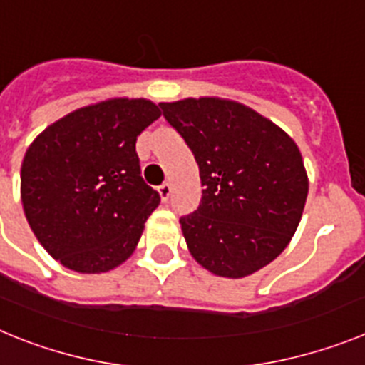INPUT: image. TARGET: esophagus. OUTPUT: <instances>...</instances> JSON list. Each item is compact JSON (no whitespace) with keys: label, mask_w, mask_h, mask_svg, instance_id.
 <instances>
[{"label":"esophagus","mask_w":365,"mask_h":365,"mask_svg":"<svg viewBox=\"0 0 365 365\" xmlns=\"http://www.w3.org/2000/svg\"><path fill=\"white\" fill-rule=\"evenodd\" d=\"M157 192H159L160 195V201L166 202L168 199H170V193H172V186L168 185V182H164V185H160L159 188H157Z\"/></svg>","instance_id":"1"}]
</instances>
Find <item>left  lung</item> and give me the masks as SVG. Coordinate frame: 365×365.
I'll return each instance as SVG.
<instances>
[{
    "mask_svg": "<svg viewBox=\"0 0 365 365\" xmlns=\"http://www.w3.org/2000/svg\"><path fill=\"white\" fill-rule=\"evenodd\" d=\"M199 164L202 199L180 217L190 254L221 278L240 279L291 243L307 201L298 146L282 128L234 100L160 102Z\"/></svg>",
    "mask_w": 365,
    "mask_h": 365,
    "instance_id": "left-lung-1",
    "label": "left lung"
}]
</instances>
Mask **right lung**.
Masks as SVG:
<instances>
[{
	"label": "right lung",
	"mask_w": 365,
	"mask_h": 365,
	"mask_svg": "<svg viewBox=\"0 0 365 365\" xmlns=\"http://www.w3.org/2000/svg\"><path fill=\"white\" fill-rule=\"evenodd\" d=\"M160 117L146 98H109L45 128L21 163V202L41 247L80 274L109 272L137 248L159 193L140 177L137 137Z\"/></svg>",
	"instance_id": "1"
}]
</instances>
